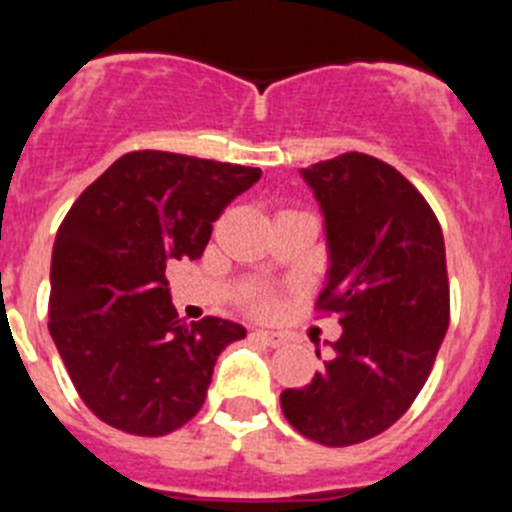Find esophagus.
Segmentation results:
<instances>
[{
  "instance_id": "obj_1",
  "label": "esophagus",
  "mask_w": 512,
  "mask_h": 512,
  "mask_svg": "<svg viewBox=\"0 0 512 512\" xmlns=\"http://www.w3.org/2000/svg\"><path fill=\"white\" fill-rule=\"evenodd\" d=\"M253 336H256V341H261L264 346H271V348H279L284 343L282 333H274V330H256Z\"/></svg>"
}]
</instances>
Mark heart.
<instances>
[{"label": "heart", "mask_w": 512, "mask_h": 512, "mask_svg": "<svg viewBox=\"0 0 512 512\" xmlns=\"http://www.w3.org/2000/svg\"><path fill=\"white\" fill-rule=\"evenodd\" d=\"M248 302H251V307H256V310H266V307H269V300H266L264 292H253V295L248 297Z\"/></svg>", "instance_id": "1"}]
</instances>
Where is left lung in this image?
Instances as JSON below:
<instances>
[{
  "mask_svg": "<svg viewBox=\"0 0 512 512\" xmlns=\"http://www.w3.org/2000/svg\"><path fill=\"white\" fill-rule=\"evenodd\" d=\"M302 176L330 251L318 310L336 312L343 333L323 372L282 392V410L310 441L354 446L408 413L431 374L449 328L446 248L431 205L395 166L351 151Z\"/></svg>",
  "mask_w": 512,
  "mask_h": 512,
  "instance_id": "1",
  "label": "left lung"
}]
</instances>
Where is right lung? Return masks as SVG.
Listing matches in <instances>:
<instances>
[{"label": "right lung", "mask_w": 512, "mask_h": 512, "mask_svg": "<svg viewBox=\"0 0 512 512\" xmlns=\"http://www.w3.org/2000/svg\"><path fill=\"white\" fill-rule=\"evenodd\" d=\"M259 179L251 166L133 151L66 212L53 243L48 330L102 423L153 438L200 413L217 356L246 328L184 323L166 264L200 259L212 223Z\"/></svg>", "instance_id": "right-lung-1"}]
</instances>
